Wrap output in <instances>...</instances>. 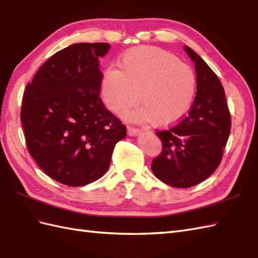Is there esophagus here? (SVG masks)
Here are the masks:
<instances>
[{
	"label": "esophagus",
	"mask_w": 258,
	"mask_h": 258,
	"mask_svg": "<svg viewBox=\"0 0 258 258\" xmlns=\"http://www.w3.org/2000/svg\"><path fill=\"white\" fill-rule=\"evenodd\" d=\"M141 133H142V131L138 130V128L131 127V126H128V128H127V134L130 136H137V135H140Z\"/></svg>",
	"instance_id": "esophagus-1"
}]
</instances>
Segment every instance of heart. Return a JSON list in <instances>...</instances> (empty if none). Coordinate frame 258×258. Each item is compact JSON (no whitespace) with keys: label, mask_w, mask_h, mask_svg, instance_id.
I'll use <instances>...</instances> for the list:
<instances>
[{"label":"heart","mask_w":258,"mask_h":258,"mask_svg":"<svg viewBox=\"0 0 258 258\" xmlns=\"http://www.w3.org/2000/svg\"><path fill=\"white\" fill-rule=\"evenodd\" d=\"M196 87L195 72L174 54L154 47H138L125 52L118 70L105 69L100 94L104 104L115 113L132 107L140 98L143 105L126 112L127 120L169 126L187 113Z\"/></svg>","instance_id":"1"}]
</instances>
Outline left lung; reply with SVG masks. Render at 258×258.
I'll return each instance as SVG.
<instances>
[{
	"mask_svg": "<svg viewBox=\"0 0 258 258\" xmlns=\"http://www.w3.org/2000/svg\"><path fill=\"white\" fill-rule=\"evenodd\" d=\"M195 63L197 91L187 116L169 131L157 132L162 153L153 160L154 174L170 186L186 188L214 173L231 130V115L219 78L187 45Z\"/></svg>",
	"mask_w": 258,
	"mask_h": 258,
	"instance_id": "obj_1",
	"label": "left lung"
}]
</instances>
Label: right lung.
Returning a JSON list of instances; mask_svg holds the SVG:
<instances>
[{
  "label": "right lung",
  "instance_id": "1",
  "mask_svg": "<svg viewBox=\"0 0 258 258\" xmlns=\"http://www.w3.org/2000/svg\"><path fill=\"white\" fill-rule=\"evenodd\" d=\"M109 43H75L56 52L26 87L21 120L31 157L51 179L83 186L107 172L126 127L105 109L99 58Z\"/></svg>",
  "mask_w": 258,
  "mask_h": 258
}]
</instances>
